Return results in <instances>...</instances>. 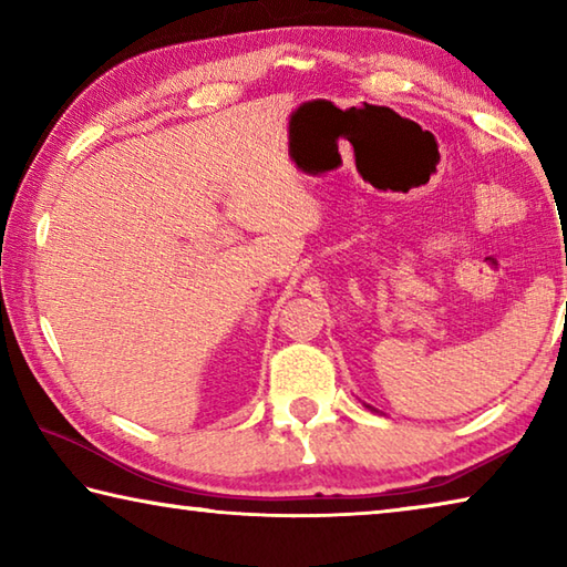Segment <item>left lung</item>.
<instances>
[{"mask_svg": "<svg viewBox=\"0 0 567 567\" xmlns=\"http://www.w3.org/2000/svg\"><path fill=\"white\" fill-rule=\"evenodd\" d=\"M362 405H364V408H368V410H372V412H380L378 408H372V405H368V402H362Z\"/></svg>", "mask_w": 567, "mask_h": 567, "instance_id": "1", "label": "left lung"}]
</instances>
